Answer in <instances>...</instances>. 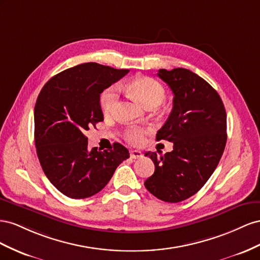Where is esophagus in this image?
Instances as JSON below:
<instances>
[{
  "label": "esophagus",
  "mask_w": 260,
  "mask_h": 260,
  "mask_svg": "<svg viewBox=\"0 0 260 260\" xmlns=\"http://www.w3.org/2000/svg\"><path fill=\"white\" fill-rule=\"evenodd\" d=\"M143 152L139 150H131V158L132 159H139L143 157Z\"/></svg>",
  "instance_id": "1"
}]
</instances>
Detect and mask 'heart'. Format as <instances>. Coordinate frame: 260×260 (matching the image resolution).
<instances>
[{
  "instance_id": "1",
  "label": "heart",
  "mask_w": 260,
  "mask_h": 260,
  "mask_svg": "<svg viewBox=\"0 0 260 260\" xmlns=\"http://www.w3.org/2000/svg\"><path fill=\"white\" fill-rule=\"evenodd\" d=\"M129 91L147 108L157 107L166 99V90L163 86L151 77H137L128 84ZM118 100L117 89L111 86L103 90L100 95V106L105 114H111L116 108ZM149 132L148 128L140 126H132L125 132V137L129 143L139 145L143 143L145 134Z\"/></svg>"
}]
</instances>
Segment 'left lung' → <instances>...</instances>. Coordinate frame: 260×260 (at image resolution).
Wrapping results in <instances>:
<instances>
[{
    "mask_svg": "<svg viewBox=\"0 0 260 260\" xmlns=\"http://www.w3.org/2000/svg\"><path fill=\"white\" fill-rule=\"evenodd\" d=\"M174 94L173 108L157 140L173 143L165 155L148 151L154 173L145 181L153 196L179 203L195 195L216 170L226 144V113L219 93L186 69L159 70Z\"/></svg>",
    "mask_w": 260,
    "mask_h": 260,
    "instance_id": "8db88e82",
    "label": "left lung"
}]
</instances>
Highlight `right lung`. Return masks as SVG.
Returning a JSON list of instances; mask_svg holds the SVG:
<instances>
[{"instance_id": "right-lung-1", "label": "right lung", "mask_w": 260, "mask_h": 260, "mask_svg": "<svg viewBox=\"0 0 260 260\" xmlns=\"http://www.w3.org/2000/svg\"><path fill=\"white\" fill-rule=\"evenodd\" d=\"M128 72L84 63L58 73L41 89L35 106L37 155L49 181L65 196L97 194L129 158L118 143L110 150H90L84 134L103 121L100 93Z\"/></svg>"}]
</instances>
